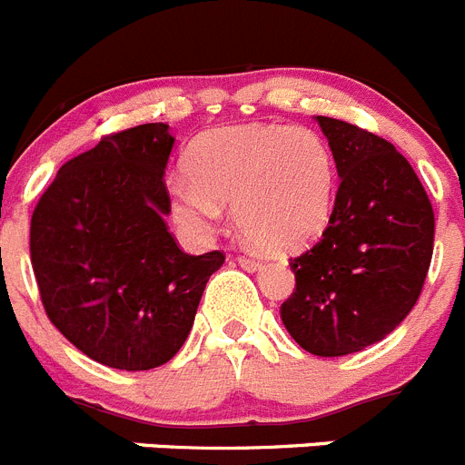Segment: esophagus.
<instances>
[{"label": "esophagus", "mask_w": 465, "mask_h": 465, "mask_svg": "<svg viewBox=\"0 0 465 465\" xmlns=\"http://www.w3.org/2000/svg\"><path fill=\"white\" fill-rule=\"evenodd\" d=\"M237 263H240L242 268L249 272H256L261 268V261L253 259V256H240V259H237Z\"/></svg>", "instance_id": "34e87169"}]
</instances>
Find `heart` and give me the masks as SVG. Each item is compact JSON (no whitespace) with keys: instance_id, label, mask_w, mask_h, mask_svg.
Listing matches in <instances>:
<instances>
[{"instance_id":"heart-1","label":"heart","mask_w":465,"mask_h":465,"mask_svg":"<svg viewBox=\"0 0 465 465\" xmlns=\"http://www.w3.org/2000/svg\"><path fill=\"white\" fill-rule=\"evenodd\" d=\"M188 176L166 183L178 225L206 235L235 206L249 244L271 253L308 247L334 213L336 164L308 126L240 124L206 131L188 150Z\"/></svg>"}]
</instances>
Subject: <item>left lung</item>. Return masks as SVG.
<instances>
[{"label": "left lung", "instance_id": "obj_1", "mask_svg": "<svg viewBox=\"0 0 465 465\" xmlns=\"http://www.w3.org/2000/svg\"><path fill=\"white\" fill-rule=\"evenodd\" d=\"M339 172L322 240L293 259L296 292L280 308L303 351L341 357L386 339L414 308L432 256L435 218L395 145L331 117H315Z\"/></svg>", "mask_w": 465, "mask_h": 465}]
</instances>
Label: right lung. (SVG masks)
<instances>
[{
	"instance_id": "right-lung-1",
	"label": "right lung",
	"mask_w": 465,
	"mask_h": 465,
	"mask_svg": "<svg viewBox=\"0 0 465 465\" xmlns=\"http://www.w3.org/2000/svg\"><path fill=\"white\" fill-rule=\"evenodd\" d=\"M176 138L154 122L105 136L58 169L30 223L44 311L86 357L145 371L188 339L221 252H181L164 223Z\"/></svg>"
}]
</instances>
